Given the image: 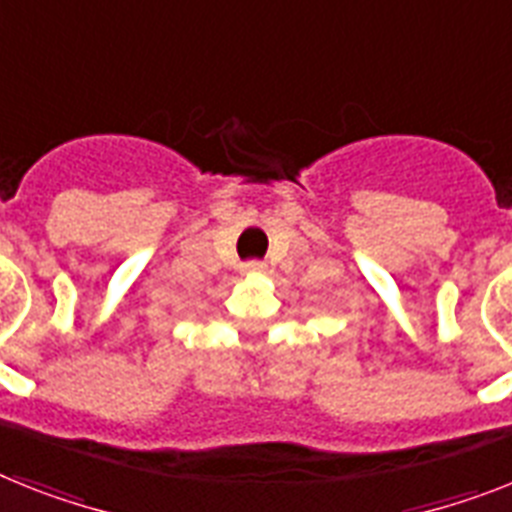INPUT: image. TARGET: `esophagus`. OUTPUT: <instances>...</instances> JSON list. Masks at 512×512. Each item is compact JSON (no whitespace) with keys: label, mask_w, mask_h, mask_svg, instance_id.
<instances>
[{"label":"esophagus","mask_w":512,"mask_h":512,"mask_svg":"<svg viewBox=\"0 0 512 512\" xmlns=\"http://www.w3.org/2000/svg\"><path fill=\"white\" fill-rule=\"evenodd\" d=\"M240 269H243V274H259V272H264L266 264L259 259H253V261H246V264L240 266Z\"/></svg>","instance_id":"1"}]
</instances>
